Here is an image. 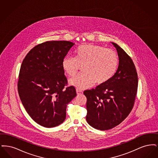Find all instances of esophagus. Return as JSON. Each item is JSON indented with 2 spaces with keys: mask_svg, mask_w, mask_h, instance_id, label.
Segmentation results:
<instances>
[{
  "mask_svg": "<svg viewBox=\"0 0 158 158\" xmlns=\"http://www.w3.org/2000/svg\"><path fill=\"white\" fill-rule=\"evenodd\" d=\"M76 93H77V95H80V94H82L83 92L81 90L76 89Z\"/></svg>",
  "mask_w": 158,
  "mask_h": 158,
  "instance_id": "obj_1",
  "label": "esophagus"
}]
</instances>
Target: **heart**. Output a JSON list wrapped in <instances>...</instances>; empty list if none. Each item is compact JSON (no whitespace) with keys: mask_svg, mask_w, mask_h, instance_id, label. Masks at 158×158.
Instances as JSON below:
<instances>
[{"mask_svg":"<svg viewBox=\"0 0 158 158\" xmlns=\"http://www.w3.org/2000/svg\"><path fill=\"white\" fill-rule=\"evenodd\" d=\"M75 54V57L68 56L63 59L62 68L68 75L73 77L83 66V73L69 81L77 89H86L94 83L103 85L113 77L117 70V53L104 46L83 44L76 49Z\"/></svg>","mask_w":158,"mask_h":158,"instance_id":"obj_1","label":"heart"}]
</instances>
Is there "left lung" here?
I'll return each instance as SVG.
<instances>
[{"mask_svg":"<svg viewBox=\"0 0 158 158\" xmlns=\"http://www.w3.org/2000/svg\"><path fill=\"white\" fill-rule=\"evenodd\" d=\"M118 68L113 77L95 89L83 92L87 98L86 119L92 127L107 130L120 124L132 110L138 86V77L131 57L117 44Z\"/></svg>","mask_w":158,"mask_h":158,"instance_id":"8db88e82","label":"left lung"}]
</instances>
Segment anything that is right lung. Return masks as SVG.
<instances>
[{
    "instance_id": "1",
    "label": "right lung",
    "mask_w": 158,
    "mask_h": 158,
    "mask_svg": "<svg viewBox=\"0 0 158 158\" xmlns=\"http://www.w3.org/2000/svg\"><path fill=\"white\" fill-rule=\"evenodd\" d=\"M67 41H46L32 48L23 61L18 90L27 112L38 124L54 127L66 118L68 104L76 96L67 86L62 61L74 45Z\"/></svg>"
}]
</instances>
